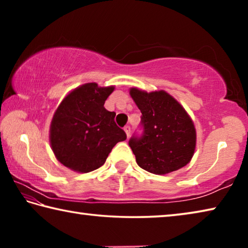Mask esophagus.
<instances>
[{"label":"esophagus","instance_id":"esophagus-1","mask_svg":"<svg viewBox=\"0 0 248 248\" xmlns=\"http://www.w3.org/2000/svg\"><path fill=\"white\" fill-rule=\"evenodd\" d=\"M124 132L125 134H127V138L130 137V133H131V128L129 127V125H127V127H124Z\"/></svg>","mask_w":248,"mask_h":248}]
</instances>
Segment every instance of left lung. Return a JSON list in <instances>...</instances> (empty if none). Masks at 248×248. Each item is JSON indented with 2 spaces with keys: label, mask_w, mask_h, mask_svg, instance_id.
Segmentation results:
<instances>
[{
  "label": "left lung",
  "mask_w": 248,
  "mask_h": 248,
  "mask_svg": "<svg viewBox=\"0 0 248 248\" xmlns=\"http://www.w3.org/2000/svg\"><path fill=\"white\" fill-rule=\"evenodd\" d=\"M130 95L142 114L143 133L129 140L138 165L155 175L186 166L195 153L196 129L184 107L164 91L132 87Z\"/></svg>",
  "instance_id": "obj_1"
}]
</instances>
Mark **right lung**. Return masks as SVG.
<instances>
[{
	"instance_id": "obj_1",
	"label": "right lung",
	"mask_w": 248,
	"mask_h": 248,
	"mask_svg": "<svg viewBox=\"0 0 248 248\" xmlns=\"http://www.w3.org/2000/svg\"><path fill=\"white\" fill-rule=\"evenodd\" d=\"M114 90V86L86 83L59 105L49 137L61 164L78 173H89L104 165L112 148L127 139L125 132L115 123V112L104 107Z\"/></svg>"
}]
</instances>
